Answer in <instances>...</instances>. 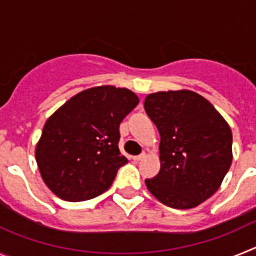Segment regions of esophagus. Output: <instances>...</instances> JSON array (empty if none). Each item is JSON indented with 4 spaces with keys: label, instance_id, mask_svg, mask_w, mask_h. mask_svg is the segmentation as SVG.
<instances>
[{
    "label": "esophagus",
    "instance_id": "esophagus-1",
    "mask_svg": "<svg viewBox=\"0 0 256 256\" xmlns=\"http://www.w3.org/2000/svg\"><path fill=\"white\" fill-rule=\"evenodd\" d=\"M144 158V152H142L137 156H133V160H134V162H140V160H142Z\"/></svg>",
    "mask_w": 256,
    "mask_h": 256
}]
</instances>
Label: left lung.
<instances>
[{
	"mask_svg": "<svg viewBox=\"0 0 256 256\" xmlns=\"http://www.w3.org/2000/svg\"><path fill=\"white\" fill-rule=\"evenodd\" d=\"M144 110L160 134V172L148 191L173 209H191L219 188L232 162V132L216 108L192 91L151 94Z\"/></svg>",
	"mask_w": 256,
	"mask_h": 256,
	"instance_id": "1",
	"label": "left lung"
}]
</instances>
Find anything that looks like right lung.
I'll return each mask as SVG.
<instances>
[{
  "mask_svg": "<svg viewBox=\"0 0 256 256\" xmlns=\"http://www.w3.org/2000/svg\"><path fill=\"white\" fill-rule=\"evenodd\" d=\"M138 104L126 88L86 90L46 122L36 148L40 176L56 196L84 201L101 195L128 162L119 150V126Z\"/></svg>",
  "mask_w": 256,
  "mask_h": 256,
  "instance_id": "1",
  "label": "right lung"
}]
</instances>
